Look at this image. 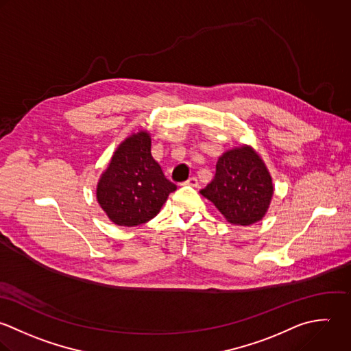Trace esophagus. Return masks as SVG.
I'll return each mask as SVG.
<instances>
[{"instance_id":"esophagus-1","label":"esophagus","mask_w":351,"mask_h":351,"mask_svg":"<svg viewBox=\"0 0 351 351\" xmlns=\"http://www.w3.org/2000/svg\"><path fill=\"white\" fill-rule=\"evenodd\" d=\"M184 184H187V186H193V187H197V186H198V179H197L195 176H193V178H190L189 180H186V182H184Z\"/></svg>"}]
</instances>
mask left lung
I'll use <instances>...</instances> for the list:
<instances>
[{
    "label": "left lung",
    "mask_w": 351,
    "mask_h": 351,
    "mask_svg": "<svg viewBox=\"0 0 351 351\" xmlns=\"http://www.w3.org/2000/svg\"><path fill=\"white\" fill-rule=\"evenodd\" d=\"M201 194L212 201L230 223L250 226L264 217L274 186L260 156L252 147L242 146L219 158L215 179Z\"/></svg>",
    "instance_id": "left-lung-1"
}]
</instances>
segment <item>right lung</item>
<instances>
[{
  "label": "right lung",
  "mask_w": 351,
  "mask_h": 351,
  "mask_svg": "<svg viewBox=\"0 0 351 351\" xmlns=\"http://www.w3.org/2000/svg\"><path fill=\"white\" fill-rule=\"evenodd\" d=\"M176 184L152 156L146 131L127 138L114 152L97 187V199L117 226L135 227L152 220Z\"/></svg>",
  "instance_id": "obj_1"
}]
</instances>
